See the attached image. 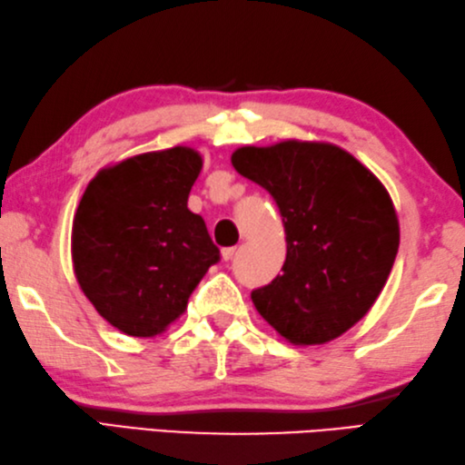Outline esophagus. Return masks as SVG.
I'll return each instance as SVG.
<instances>
[{"mask_svg": "<svg viewBox=\"0 0 465 465\" xmlns=\"http://www.w3.org/2000/svg\"><path fill=\"white\" fill-rule=\"evenodd\" d=\"M234 252H236V249L234 246H229V249H223V261H231L232 257H234Z\"/></svg>", "mask_w": 465, "mask_h": 465, "instance_id": "obj_1", "label": "esophagus"}]
</instances>
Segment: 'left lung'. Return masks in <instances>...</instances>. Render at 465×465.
Listing matches in <instances>:
<instances>
[{
	"label": "left lung",
	"mask_w": 465,
	"mask_h": 465,
	"mask_svg": "<svg viewBox=\"0 0 465 465\" xmlns=\"http://www.w3.org/2000/svg\"><path fill=\"white\" fill-rule=\"evenodd\" d=\"M231 163L274 198L285 224L282 272L251 292L261 317L295 345L343 335L373 307L400 249L390 193L327 142L242 146Z\"/></svg>",
	"instance_id": "8db88e82"
}]
</instances>
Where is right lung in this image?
Masks as SVG:
<instances>
[{"label":"right lung","mask_w":465,"mask_h":465,"mask_svg":"<svg viewBox=\"0 0 465 465\" xmlns=\"http://www.w3.org/2000/svg\"><path fill=\"white\" fill-rule=\"evenodd\" d=\"M201 168L188 146L138 154L102 168L82 196L72 224L75 279L122 333H164L221 259L203 216L188 211Z\"/></svg>","instance_id":"1"}]
</instances>
